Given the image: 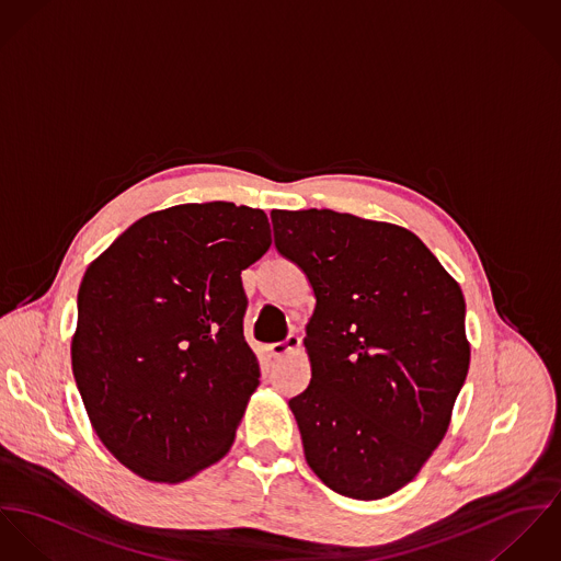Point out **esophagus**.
<instances>
[{
	"label": "esophagus",
	"mask_w": 561,
	"mask_h": 561,
	"mask_svg": "<svg viewBox=\"0 0 561 561\" xmlns=\"http://www.w3.org/2000/svg\"><path fill=\"white\" fill-rule=\"evenodd\" d=\"M299 346H301V340L297 337V335H288L284 342H275V344H271L268 346V353L273 355V357H284V355H290V353H295V351H299Z\"/></svg>",
	"instance_id": "esophagus-1"
}]
</instances>
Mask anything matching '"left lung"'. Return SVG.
Returning a JSON list of instances; mask_svg holds the SVG:
<instances>
[{
    "instance_id": "left-lung-1",
    "label": "left lung",
    "mask_w": 561,
    "mask_h": 561,
    "mask_svg": "<svg viewBox=\"0 0 561 561\" xmlns=\"http://www.w3.org/2000/svg\"><path fill=\"white\" fill-rule=\"evenodd\" d=\"M271 221L316 297L310 385L288 402L306 460L344 497H389L443 440L469 373L462 290L396 224L329 208L273 210Z\"/></svg>"
}]
</instances>
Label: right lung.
Here are the masks:
<instances>
[{
  "label": "right lung",
  "instance_id": "add662e5",
  "mask_svg": "<svg viewBox=\"0 0 561 561\" xmlns=\"http://www.w3.org/2000/svg\"><path fill=\"white\" fill-rule=\"evenodd\" d=\"M268 248L264 210L206 202L137 219L90 262L72 374L94 433L135 476L179 484L230 451L260 385L241 271Z\"/></svg>",
  "mask_w": 561,
  "mask_h": 561
}]
</instances>
